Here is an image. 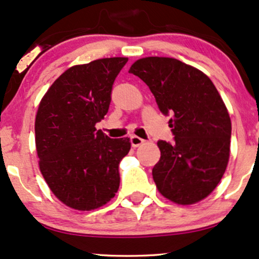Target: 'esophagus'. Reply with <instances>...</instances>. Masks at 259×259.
<instances>
[{"label": "esophagus", "instance_id": "obj_1", "mask_svg": "<svg viewBox=\"0 0 259 259\" xmlns=\"http://www.w3.org/2000/svg\"><path fill=\"white\" fill-rule=\"evenodd\" d=\"M130 141H132V146L133 147H139V146H141L143 142H145V140H142L141 138H139V136L134 135L130 138Z\"/></svg>", "mask_w": 259, "mask_h": 259}]
</instances>
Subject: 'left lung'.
<instances>
[{
    "instance_id": "1",
    "label": "left lung",
    "mask_w": 259,
    "mask_h": 259,
    "mask_svg": "<svg viewBox=\"0 0 259 259\" xmlns=\"http://www.w3.org/2000/svg\"><path fill=\"white\" fill-rule=\"evenodd\" d=\"M145 82L169 120L175 142L158 141L152 175L164 198L179 205L202 200L216 188L229 161L232 123L216 87L204 72L174 58L148 57L129 70Z\"/></svg>"
}]
</instances>
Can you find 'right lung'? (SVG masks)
Here are the masks:
<instances>
[{
	"mask_svg": "<svg viewBox=\"0 0 259 259\" xmlns=\"http://www.w3.org/2000/svg\"><path fill=\"white\" fill-rule=\"evenodd\" d=\"M127 58H105L67 68L40 100L35 120L39 170L66 206L92 211L119 188L118 165L130 139H110L96 123L108 112L114 79Z\"/></svg>",
	"mask_w": 259,
	"mask_h": 259,
	"instance_id": "add662e5",
	"label": "right lung"
}]
</instances>
